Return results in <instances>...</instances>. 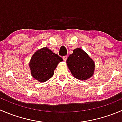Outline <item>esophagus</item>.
<instances>
[{
	"label": "esophagus",
	"mask_w": 122,
	"mask_h": 122,
	"mask_svg": "<svg viewBox=\"0 0 122 122\" xmlns=\"http://www.w3.org/2000/svg\"><path fill=\"white\" fill-rule=\"evenodd\" d=\"M67 58H68V56H67V55H66V56H62V58H63V60L64 61H66V60H67Z\"/></svg>",
	"instance_id": "1"
}]
</instances>
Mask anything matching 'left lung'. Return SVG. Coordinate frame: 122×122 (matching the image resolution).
<instances>
[{
	"label": "left lung",
	"instance_id": "obj_1",
	"mask_svg": "<svg viewBox=\"0 0 122 122\" xmlns=\"http://www.w3.org/2000/svg\"><path fill=\"white\" fill-rule=\"evenodd\" d=\"M67 64L72 76L80 80H86L93 75L94 62L82 49L76 48L70 54Z\"/></svg>",
	"mask_w": 122,
	"mask_h": 122
}]
</instances>
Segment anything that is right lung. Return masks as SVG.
<instances>
[{"mask_svg":"<svg viewBox=\"0 0 122 122\" xmlns=\"http://www.w3.org/2000/svg\"><path fill=\"white\" fill-rule=\"evenodd\" d=\"M62 58L48 48H43L32 55L29 67L32 77L39 82H45L53 76L54 70Z\"/></svg>","mask_w":122,"mask_h":122,"instance_id":"right-lung-1","label":"right lung"}]
</instances>
